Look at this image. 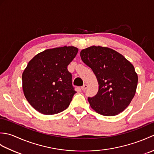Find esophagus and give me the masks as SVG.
<instances>
[{
  "mask_svg": "<svg viewBox=\"0 0 154 154\" xmlns=\"http://www.w3.org/2000/svg\"><path fill=\"white\" fill-rule=\"evenodd\" d=\"M87 85L86 84H85V85H83L81 87V90L82 91H85L86 89H87Z\"/></svg>",
  "mask_w": 154,
  "mask_h": 154,
  "instance_id": "esophagus-1",
  "label": "esophagus"
}]
</instances>
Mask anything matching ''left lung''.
<instances>
[{
	"mask_svg": "<svg viewBox=\"0 0 154 154\" xmlns=\"http://www.w3.org/2000/svg\"><path fill=\"white\" fill-rule=\"evenodd\" d=\"M80 55L99 85L96 95L88 98L91 107L103 116L122 112L136 91L138 78L133 65L122 54L106 47L93 45L81 50Z\"/></svg>",
	"mask_w": 154,
	"mask_h": 154,
	"instance_id": "obj_1",
	"label": "left lung"
}]
</instances>
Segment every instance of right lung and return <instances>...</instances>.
<instances>
[{
    "mask_svg": "<svg viewBox=\"0 0 154 154\" xmlns=\"http://www.w3.org/2000/svg\"><path fill=\"white\" fill-rule=\"evenodd\" d=\"M78 52L74 46L48 49L32 59L22 73L26 99L38 112L57 114L69 106L76 91L68 65Z\"/></svg>",
    "mask_w": 154,
    "mask_h": 154,
    "instance_id": "1",
    "label": "right lung"
}]
</instances>
